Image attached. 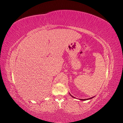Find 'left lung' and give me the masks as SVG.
I'll use <instances>...</instances> for the list:
<instances>
[{"label":"left lung","instance_id":"left-lung-1","mask_svg":"<svg viewBox=\"0 0 123 123\" xmlns=\"http://www.w3.org/2000/svg\"><path fill=\"white\" fill-rule=\"evenodd\" d=\"M70 95L72 96V98H74V96H72L70 94ZM93 98V97H92V98H87V99H80V100H88V99H91V98Z\"/></svg>","mask_w":123,"mask_h":123}]
</instances>
